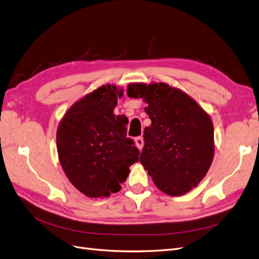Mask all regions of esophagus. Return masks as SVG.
<instances>
[{
  "mask_svg": "<svg viewBox=\"0 0 259 259\" xmlns=\"http://www.w3.org/2000/svg\"><path fill=\"white\" fill-rule=\"evenodd\" d=\"M135 143H136V146H137V148L139 149V150H142L143 147H144V139H143V137L142 136L136 137L135 138Z\"/></svg>",
  "mask_w": 259,
  "mask_h": 259,
  "instance_id": "34e87169",
  "label": "esophagus"
}]
</instances>
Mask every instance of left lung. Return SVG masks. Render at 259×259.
Segmentation results:
<instances>
[{"instance_id":"1","label":"left lung","mask_w":259,"mask_h":259,"mask_svg":"<svg viewBox=\"0 0 259 259\" xmlns=\"http://www.w3.org/2000/svg\"><path fill=\"white\" fill-rule=\"evenodd\" d=\"M128 97L143 98L151 125L145 128L140 163L164 193L197 187L214 158V126L195 100L165 83H133Z\"/></svg>"}]
</instances>
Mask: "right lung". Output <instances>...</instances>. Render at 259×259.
Segmentation results:
<instances>
[{"mask_svg":"<svg viewBox=\"0 0 259 259\" xmlns=\"http://www.w3.org/2000/svg\"><path fill=\"white\" fill-rule=\"evenodd\" d=\"M123 92L103 85L80 99L57 130L59 161L68 179L90 198L121 190L139 150L126 136L125 120L113 113Z\"/></svg>","mask_w":259,"mask_h":259,"instance_id":"right-lung-1","label":"right lung"}]
</instances>
